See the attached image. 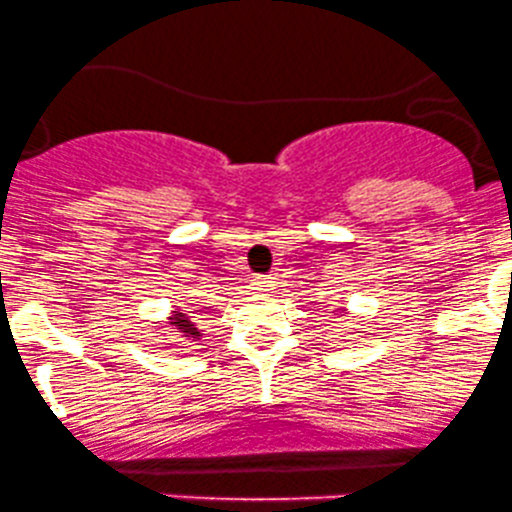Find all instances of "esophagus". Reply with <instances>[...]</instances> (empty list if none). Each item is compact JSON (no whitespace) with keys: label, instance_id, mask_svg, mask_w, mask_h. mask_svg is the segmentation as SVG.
<instances>
[{"label":"esophagus","instance_id":"obj_1","mask_svg":"<svg viewBox=\"0 0 512 512\" xmlns=\"http://www.w3.org/2000/svg\"><path fill=\"white\" fill-rule=\"evenodd\" d=\"M271 288H273V278L256 276L254 280H251V290H256V293H268Z\"/></svg>","mask_w":512,"mask_h":512}]
</instances>
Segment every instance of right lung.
<instances>
[{
  "label": "right lung",
  "instance_id": "add662e5",
  "mask_svg": "<svg viewBox=\"0 0 512 512\" xmlns=\"http://www.w3.org/2000/svg\"><path fill=\"white\" fill-rule=\"evenodd\" d=\"M166 327L173 329V332H178V339H185V342H200L202 339V332H200V327H197L192 312L183 310V307H178V305L168 312Z\"/></svg>",
  "mask_w": 512,
  "mask_h": 512
}]
</instances>
